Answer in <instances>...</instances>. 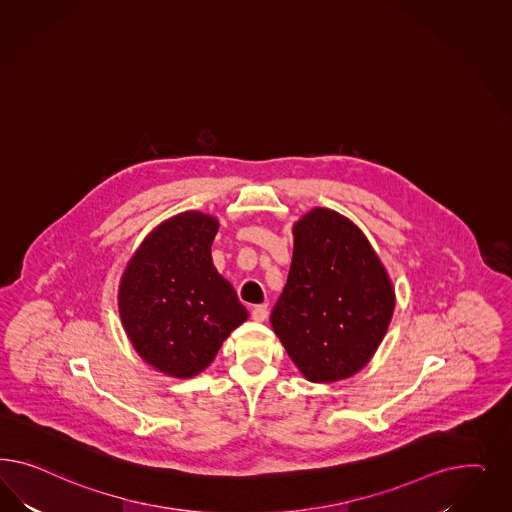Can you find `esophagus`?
<instances>
[{
  "label": "esophagus",
  "instance_id": "esophagus-1",
  "mask_svg": "<svg viewBox=\"0 0 512 512\" xmlns=\"http://www.w3.org/2000/svg\"><path fill=\"white\" fill-rule=\"evenodd\" d=\"M266 317H268V308H266V306H255V308L251 310V319L257 321V323H264Z\"/></svg>",
  "mask_w": 512,
  "mask_h": 512
}]
</instances>
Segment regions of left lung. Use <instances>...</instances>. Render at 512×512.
Listing matches in <instances>:
<instances>
[{"mask_svg": "<svg viewBox=\"0 0 512 512\" xmlns=\"http://www.w3.org/2000/svg\"><path fill=\"white\" fill-rule=\"evenodd\" d=\"M293 234V263L270 323L308 381L347 379L387 334L392 281L364 233L334 210L313 208Z\"/></svg>", "mask_w": 512, "mask_h": 512, "instance_id": "left-lung-1", "label": "left lung"}]
</instances>
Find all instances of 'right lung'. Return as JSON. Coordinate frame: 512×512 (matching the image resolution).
<instances>
[{
  "label": "right lung",
  "mask_w": 512,
  "mask_h": 512,
  "mask_svg": "<svg viewBox=\"0 0 512 512\" xmlns=\"http://www.w3.org/2000/svg\"><path fill=\"white\" fill-rule=\"evenodd\" d=\"M219 223L184 212L144 238L120 281L118 308L135 351L155 370L187 379L204 368L248 319L233 285L217 274Z\"/></svg>",
  "instance_id": "right-lung-1"
}]
</instances>
